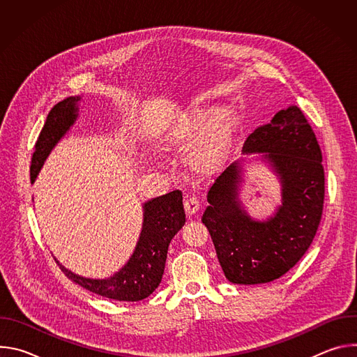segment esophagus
Instances as JSON below:
<instances>
[{
	"label": "esophagus",
	"mask_w": 357,
	"mask_h": 357,
	"mask_svg": "<svg viewBox=\"0 0 357 357\" xmlns=\"http://www.w3.org/2000/svg\"><path fill=\"white\" fill-rule=\"evenodd\" d=\"M183 206H185V212L188 216H195L200 211V203L196 197H188L183 202Z\"/></svg>",
	"instance_id": "1"
}]
</instances>
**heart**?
<instances>
[{"label": "heart", "mask_w": 357, "mask_h": 357, "mask_svg": "<svg viewBox=\"0 0 357 357\" xmlns=\"http://www.w3.org/2000/svg\"><path fill=\"white\" fill-rule=\"evenodd\" d=\"M236 132L237 117L230 107L212 113L206 106H192L169 127L164 145L168 149H186L202 133L188 157V165L195 174L209 176L223 168Z\"/></svg>", "instance_id": "obj_1"}]
</instances>
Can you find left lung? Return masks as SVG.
I'll return each mask as SVG.
<instances>
[{
    "label": "left lung",
    "instance_id": "obj_1",
    "mask_svg": "<svg viewBox=\"0 0 357 357\" xmlns=\"http://www.w3.org/2000/svg\"><path fill=\"white\" fill-rule=\"evenodd\" d=\"M263 154L281 183V205L256 220L238 197L245 186L240 162L230 165L208 193L202 222L211 233L222 270L233 284H264L289 271L307 251L321 223L325 197L322 152L315 132L296 106L278 112L254 130L243 154ZM247 192L260 195L247 182Z\"/></svg>",
    "mask_w": 357,
    "mask_h": 357
}]
</instances>
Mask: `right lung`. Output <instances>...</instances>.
Returning <instances> with one entry per match:
<instances>
[{
    "label": "right lung",
    "instance_id": "obj_1",
    "mask_svg": "<svg viewBox=\"0 0 357 357\" xmlns=\"http://www.w3.org/2000/svg\"><path fill=\"white\" fill-rule=\"evenodd\" d=\"M79 96H72L49 112L45 126L36 139L31 162V182L33 183L49 152L69 131L77 119ZM144 222L139 238L127 264L106 280L80 277L55 261L65 275L90 292L116 301L135 302L154 292L164 275L168 245L185 225L182 192L174 190L144 203Z\"/></svg>",
    "mask_w": 357,
    "mask_h": 357
}]
</instances>
